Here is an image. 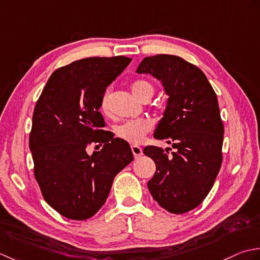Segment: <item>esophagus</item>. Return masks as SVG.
I'll use <instances>...</instances> for the list:
<instances>
[{
    "label": "esophagus",
    "instance_id": "34e87169",
    "mask_svg": "<svg viewBox=\"0 0 260 260\" xmlns=\"http://www.w3.org/2000/svg\"><path fill=\"white\" fill-rule=\"evenodd\" d=\"M131 150H132V153H134L135 158H139L140 156H142V149L139 146H131Z\"/></svg>",
    "mask_w": 260,
    "mask_h": 260
}]
</instances>
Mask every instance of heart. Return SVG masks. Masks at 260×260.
<instances>
[{
	"instance_id": "1",
	"label": "heart",
	"mask_w": 260,
	"mask_h": 260,
	"mask_svg": "<svg viewBox=\"0 0 260 260\" xmlns=\"http://www.w3.org/2000/svg\"><path fill=\"white\" fill-rule=\"evenodd\" d=\"M131 91L134 93L136 98L139 100H145L147 98H150L153 95V87L150 83L146 81H136L131 84ZM109 100H110V93L107 92L101 101V109L104 113L109 112ZM152 123L150 120L147 119H140V120H130L126 121L125 123L119 125L116 128V135H118L121 139L130 142V144L138 145L144 140L145 136L148 132L151 131Z\"/></svg>"
}]
</instances>
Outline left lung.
I'll list each match as a JSON object with an SVG mask.
<instances>
[{
  "mask_svg": "<svg viewBox=\"0 0 260 260\" xmlns=\"http://www.w3.org/2000/svg\"><path fill=\"white\" fill-rule=\"evenodd\" d=\"M136 73L161 83L168 99L153 137L175 149L168 155L159 147L145 148L156 164L147 186L161 208L185 213L202 203L221 167L224 129L216 94L200 68L177 56L146 57Z\"/></svg>",
  "mask_w": 260,
  "mask_h": 260,
  "instance_id": "1",
  "label": "left lung"
}]
</instances>
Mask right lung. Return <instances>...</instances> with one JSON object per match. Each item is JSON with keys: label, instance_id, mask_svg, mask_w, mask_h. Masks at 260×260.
Listing matches in <instances>:
<instances>
[{"label": "right lung", "instance_id": "add662e5", "mask_svg": "<svg viewBox=\"0 0 260 260\" xmlns=\"http://www.w3.org/2000/svg\"><path fill=\"white\" fill-rule=\"evenodd\" d=\"M130 61L123 56L91 57L58 68L36 104L29 139L35 177L46 202L67 219L96 213L116 174L134 160L128 142L102 130L100 113L107 87ZM92 142L104 148L89 155Z\"/></svg>", "mask_w": 260, "mask_h": 260}]
</instances>
